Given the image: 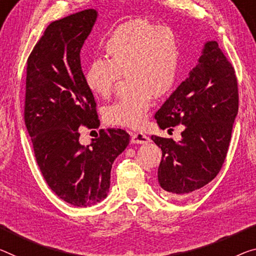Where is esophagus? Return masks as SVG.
Listing matches in <instances>:
<instances>
[{
    "instance_id": "34e87169",
    "label": "esophagus",
    "mask_w": 256,
    "mask_h": 256,
    "mask_svg": "<svg viewBox=\"0 0 256 256\" xmlns=\"http://www.w3.org/2000/svg\"><path fill=\"white\" fill-rule=\"evenodd\" d=\"M130 142L132 144H146L150 142V138L142 132H132Z\"/></svg>"
}]
</instances>
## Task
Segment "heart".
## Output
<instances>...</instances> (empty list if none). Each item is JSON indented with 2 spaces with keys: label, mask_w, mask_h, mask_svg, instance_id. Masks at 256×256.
<instances>
[{
  "label": "heart",
  "mask_w": 256,
  "mask_h": 256,
  "mask_svg": "<svg viewBox=\"0 0 256 256\" xmlns=\"http://www.w3.org/2000/svg\"><path fill=\"white\" fill-rule=\"evenodd\" d=\"M108 60L97 58L84 70V82L96 96L108 97L126 76L129 89L104 108L108 124L140 128L153 98H161L175 84L180 64L178 38L172 28L145 19L121 24L103 43Z\"/></svg>",
  "instance_id": "obj_1"
}]
</instances>
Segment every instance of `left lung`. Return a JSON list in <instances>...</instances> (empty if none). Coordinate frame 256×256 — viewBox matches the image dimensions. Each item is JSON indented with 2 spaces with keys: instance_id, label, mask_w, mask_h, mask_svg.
<instances>
[{
  "instance_id": "obj_1",
  "label": "left lung",
  "mask_w": 256,
  "mask_h": 256,
  "mask_svg": "<svg viewBox=\"0 0 256 256\" xmlns=\"http://www.w3.org/2000/svg\"><path fill=\"white\" fill-rule=\"evenodd\" d=\"M238 113L234 70L216 41L204 46L198 64L156 113L161 129L183 124L182 140L152 136L162 151L160 186L186 196L216 178L226 160Z\"/></svg>"
}]
</instances>
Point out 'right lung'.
<instances>
[{
    "label": "right lung",
    "mask_w": 256,
    "mask_h": 256,
    "mask_svg": "<svg viewBox=\"0 0 256 256\" xmlns=\"http://www.w3.org/2000/svg\"><path fill=\"white\" fill-rule=\"evenodd\" d=\"M97 16L88 9L52 22L27 60L24 118L36 162L51 190L76 207L106 198L112 164L129 144L122 129H100L87 146L78 142L81 126L100 127L80 60Z\"/></svg>",
    "instance_id": "add662e5"
}]
</instances>
